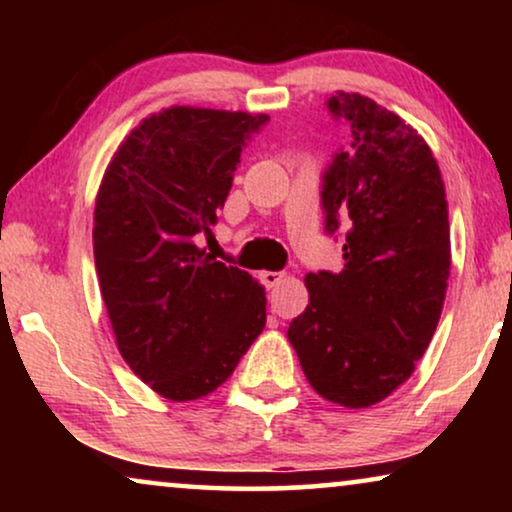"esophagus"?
Here are the masks:
<instances>
[{
	"label": "esophagus",
	"mask_w": 512,
	"mask_h": 512,
	"mask_svg": "<svg viewBox=\"0 0 512 512\" xmlns=\"http://www.w3.org/2000/svg\"><path fill=\"white\" fill-rule=\"evenodd\" d=\"M282 279H284L282 272H270V270L268 272H261V282L268 286V289H275V286L282 282Z\"/></svg>",
	"instance_id": "34e87169"
}]
</instances>
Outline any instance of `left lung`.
Returning a JSON list of instances; mask_svg holds the SVG:
<instances>
[{
    "mask_svg": "<svg viewBox=\"0 0 512 512\" xmlns=\"http://www.w3.org/2000/svg\"><path fill=\"white\" fill-rule=\"evenodd\" d=\"M328 111L347 123L321 184L326 230L345 223L340 272H307L310 305L289 324L307 382L342 408L401 387L436 333L450 277L445 184L419 132L359 93Z\"/></svg>",
    "mask_w": 512,
    "mask_h": 512,
    "instance_id": "1",
    "label": "left lung"
}]
</instances>
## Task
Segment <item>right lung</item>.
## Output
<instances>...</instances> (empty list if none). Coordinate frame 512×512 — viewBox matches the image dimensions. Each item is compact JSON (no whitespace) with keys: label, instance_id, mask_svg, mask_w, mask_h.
Segmentation results:
<instances>
[{"label":"right lung","instance_id":"1","mask_svg":"<svg viewBox=\"0 0 512 512\" xmlns=\"http://www.w3.org/2000/svg\"><path fill=\"white\" fill-rule=\"evenodd\" d=\"M265 123L247 111H158L123 139L97 191L95 268L118 352L167 401L212 394L265 328L263 286L195 244Z\"/></svg>","mask_w":512,"mask_h":512}]
</instances>
